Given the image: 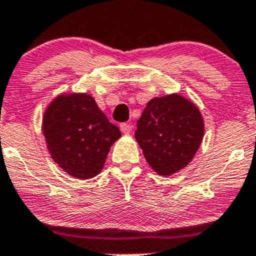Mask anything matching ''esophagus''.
Instances as JSON below:
<instances>
[{
    "label": "esophagus",
    "instance_id": "obj_1",
    "mask_svg": "<svg viewBox=\"0 0 256 256\" xmlns=\"http://www.w3.org/2000/svg\"><path fill=\"white\" fill-rule=\"evenodd\" d=\"M120 130L122 131L124 134H130L131 132V126L128 125V124L124 122V124H121V125H120Z\"/></svg>",
    "mask_w": 256,
    "mask_h": 256
}]
</instances>
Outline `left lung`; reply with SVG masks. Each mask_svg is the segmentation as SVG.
Instances as JSON below:
<instances>
[{
  "instance_id": "1",
  "label": "left lung",
  "mask_w": 256,
  "mask_h": 256,
  "mask_svg": "<svg viewBox=\"0 0 256 256\" xmlns=\"http://www.w3.org/2000/svg\"><path fill=\"white\" fill-rule=\"evenodd\" d=\"M204 120L197 107L179 94L148 102L138 120L135 138L149 166L169 176L190 164L204 138Z\"/></svg>"
}]
</instances>
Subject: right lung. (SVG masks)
I'll return each instance as SVG.
<instances>
[{
  "instance_id": "right-lung-1",
  "label": "right lung",
  "mask_w": 256,
  "mask_h": 256,
  "mask_svg": "<svg viewBox=\"0 0 256 256\" xmlns=\"http://www.w3.org/2000/svg\"><path fill=\"white\" fill-rule=\"evenodd\" d=\"M42 132L54 162L78 179L97 176L121 136L93 97L83 93L54 100L42 118Z\"/></svg>"
}]
</instances>
